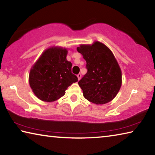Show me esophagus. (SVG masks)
<instances>
[{
  "instance_id": "1",
  "label": "esophagus",
  "mask_w": 155,
  "mask_h": 155,
  "mask_svg": "<svg viewBox=\"0 0 155 155\" xmlns=\"http://www.w3.org/2000/svg\"><path fill=\"white\" fill-rule=\"evenodd\" d=\"M77 77H78V81H79V80L81 79V74H80V73H79V74H77Z\"/></svg>"
}]
</instances>
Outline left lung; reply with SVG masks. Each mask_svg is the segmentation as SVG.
Segmentation results:
<instances>
[{
    "label": "left lung",
    "instance_id": "8db88e82",
    "mask_svg": "<svg viewBox=\"0 0 155 155\" xmlns=\"http://www.w3.org/2000/svg\"><path fill=\"white\" fill-rule=\"evenodd\" d=\"M77 49L87 63V72L78 83L83 96L96 104L111 101L122 85V71L114 54L98 41L81 44Z\"/></svg>",
    "mask_w": 155,
    "mask_h": 155
}]
</instances>
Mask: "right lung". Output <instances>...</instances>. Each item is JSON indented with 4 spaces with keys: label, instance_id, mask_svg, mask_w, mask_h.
I'll return each mask as SVG.
<instances>
[{
    "label": "right lung",
    "instance_id": "add662e5",
    "mask_svg": "<svg viewBox=\"0 0 155 155\" xmlns=\"http://www.w3.org/2000/svg\"><path fill=\"white\" fill-rule=\"evenodd\" d=\"M67 48L52 46L44 51L31 68L28 81L34 94L44 102H53L78 78L72 73V63L66 57Z\"/></svg>",
    "mask_w": 155,
    "mask_h": 155
}]
</instances>
